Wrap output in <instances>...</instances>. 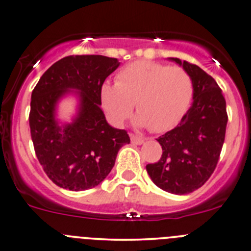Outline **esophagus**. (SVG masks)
Returning <instances> with one entry per match:
<instances>
[{
    "mask_svg": "<svg viewBox=\"0 0 251 251\" xmlns=\"http://www.w3.org/2000/svg\"><path fill=\"white\" fill-rule=\"evenodd\" d=\"M130 137H131V142L135 144H142L144 142V140H146V138L138 135H130Z\"/></svg>",
    "mask_w": 251,
    "mask_h": 251,
    "instance_id": "obj_1",
    "label": "esophagus"
}]
</instances>
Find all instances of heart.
Wrapping results in <instances>:
<instances>
[{
	"mask_svg": "<svg viewBox=\"0 0 251 251\" xmlns=\"http://www.w3.org/2000/svg\"><path fill=\"white\" fill-rule=\"evenodd\" d=\"M194 95L191 75L179 67L140 60L119 72L116 83L104 82L100 102L109 119L121 125L132 113L136 123L154 132L176 126L188 110Z\"/></svg>",
	"mask_w": 251,
	"mask_h": 251,
	"instance_id": "obj_1",
	"label": "heart"
}]
</instances>
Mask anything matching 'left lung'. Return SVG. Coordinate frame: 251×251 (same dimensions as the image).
Returning <instances> with one entry per match:
<instances>
[{"label":"left lung","mask_w":251,"mask_h":251,"mask_svg":"<svg viewBox=\"0 0 251 251\" xmlns=\"http://www.w3.org/2000/svg\"><path fill=\"white\" fill-rule=\"evenodd\" d=\"M193 80V104L181 123L156 138L163 148L158 163L148 164L147 173L163 191L188 194L210 178L225 142L228 116L221 88L196 64L170 58Z\"/></svg>","instance_id":"obj_1"}]
</instances>
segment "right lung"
<instances>
[{
	"label": "right lung",
	"instance_id": "right-lung-1",
	"mask_svg": "<svg viewBox=\"0 0 251 251\" xmlns=\"http://www.w3.org/2000/svg\"><path fill=\"white\" fill-rule=\"evenodd\" d=\"M120 65L104 55H69L45 72L31 93L29 125L35 153L53 183L69 191L98 186L109 175L118 151L130 143L125 130L111 127L100 109V87ZM79 98L77 116L60 124V98Z\"/></svg>",
	"mask_w": 251,
	"mask_h": 251
}]
</instances>
